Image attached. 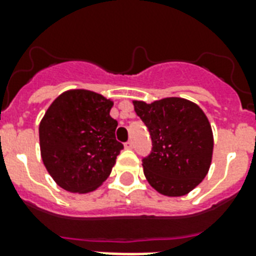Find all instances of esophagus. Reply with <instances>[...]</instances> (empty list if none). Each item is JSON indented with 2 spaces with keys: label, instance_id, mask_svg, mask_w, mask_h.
Returning a JSON list of instances; mask_svg holds the SVG:
<instances>
[{
  "label": "esophagus",
  "instance_id": "obj_1",
  "mask_svg": "<svg viewBox=\"0 0 256 256\" xmlns=\"http://www.w3.org/2000/svg\"><path fill=\"white\" fill-rule=\"evenodd\" d=\"M132 146H134V144H132V140H128V142L124 144V148H132Z\"/></svg>",
  "mask_w": 256,
  "mask_h": 256
}]
</instances>
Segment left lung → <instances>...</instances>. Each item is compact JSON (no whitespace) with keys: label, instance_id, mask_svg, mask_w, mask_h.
Wrapping results in <instances>:
<instances>
[{"label":"left lung","instance_id":"1","mask_svg":"<svg viewBox=\"0 0 256 256\" xmlns=\"http://www.w3.org/2000/svg\"><path fill=\"white\" fill-rule=\"evenodd\" d=\"M132 104L152 136V152L142 160L148 182L162 195L188 194L204 179L212 158L214 138L206 114L176 96Z\"/></svg>","mask_w":256,"mask_h":256}]
</instances>
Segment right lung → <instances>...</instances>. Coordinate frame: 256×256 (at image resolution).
<instances>
[{
	"instance_id": "1",
	"label": "right lung",
	"mask_w": 256,
	"mask_h": 256,
	"mask_svg": "<svg viewBox=\"0 0 256 256\" xmlns=\"http://www.w3.org/2000/svg\"><path fill=\"white\" fill-rule=\"evenodd\" d=\"M112 100L90 90L57 96L40 124V148L46 170L70 192L94 191L108 179L124 144L110 116Z\"/></svg>"
}]
</instances>
